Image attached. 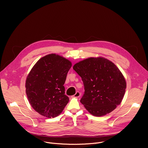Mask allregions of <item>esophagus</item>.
Returning a JSON list of instances; mask_svg holds the SVG:
<instances>
[{
  "instance_id": "1",
  "label": "esophagus",
  "mask_w": 148,
  "mask_h": 148,
  "mask_svg": "<svg viewBox=\"0 0 148 148\" xmlns=\"http://www.w3.org/2000/svg\"><path fill=\"white\" fill-rule=\"evenodd\" d=\"M80 95H81V94L79 92H78V91H77L76 92V93L73 95V97H75V98H78V97H79V96H80Z\"/></svg>"
}]
</instances>
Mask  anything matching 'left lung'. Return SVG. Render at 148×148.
I'll use <instances>...</instances> for the list:
<instances>
[{"label": "left lung", "mask_w": 148, "mask_h": 148, "mask_svg": "<svg viewBox=\"0 0 148 148\" xmlns=\"http://www.w3.org/2000/svg\"><path fill=\"white\" fill-rule=\"evenodd\" d=\"M73 69L81 77L84 94L80 102L92 115L101 116L119 105L126 89L121 72L104 58H89L75 64Z\"/></svg>", "instance_id": "left-lung-1"}]
</instances>
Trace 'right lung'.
Wrapping results in <instances>:
<instances>
[{"instance_id": "obj_1", "label": "right lung", "mask_w": 148, "mask_h": 148, "mask_svg": "<svg viewBox=\"0 0 148 148\" xmlns=\"http://www.w3.org/2000/svg\"><path fill=\"white\" fill-rule=\"evenodd\" d=\"M71 62L55 54L40 58L26 81V92L33 108L40 115L57 116L69 101L65 95V83Z\"/></svg>"}]
</instances>
